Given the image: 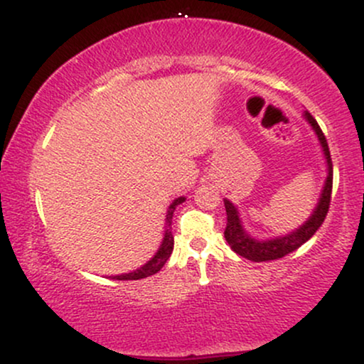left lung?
<instances>
[{
  "mask_svg": "<svg viewBox=\"0 0 364 364\" xmlns=\"http://www.w3.org/2000/svg\"><path fill=\"white\" fill-rule=\"evenodd\" d=\"M304 119L308 121L315 135L318 136L321 152H323L325 161H327V178H325L323 190H321L318 203L313 208V214L308 217V220L304 224L299 225L298 229H294L292 232H287L284 236H275L270 240H257L250 235L245 229L243 220L240 217V210H237L235 203L231 200L224 198L225 205V214H228V225H225L224 237L228 241L231 250L241 257L248 258L252 262H269V260H277V258L286 257L287 253L298 250L303 243H306L310 237L318 231V228L323 224L325 215L328 212L330 205V195H332V159H330V150L325 140L323 132H321L318 123L308 111H304Z\"/></svg>",
  "mask_w": 364,
  "mask_h": 364,
  "instance_id": "obj_1",
  "label": "left lung"
}]
</instances>
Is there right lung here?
<instances>
[{"label":"right lung","instance_id":"obj_1","mask_svg":"<svg viewBox=\"0 0 364 364\" xmlns=\"http://www.w3.org/2000/svg\"><path fill=\"white\" fill-rule=\"evenodd\" d=\"M185 196H178L176 200H173V203H171L169 208H168V214H166V231H164V237H162V243L159 246V250L156 252L150 260L145 263V265H141L140 269L133 270V272H128V274H121V275H112V279L114 281H139V279H145L149 277V275H154L157 274L159 270L164 267V263L168 262V258L171 257V253H173V248H174V237L171 235V223H173V214L174 210H176V207L179 203L185 202Z\"/></svg>","mask_w":364,"mask_h":364}]
</instances>
